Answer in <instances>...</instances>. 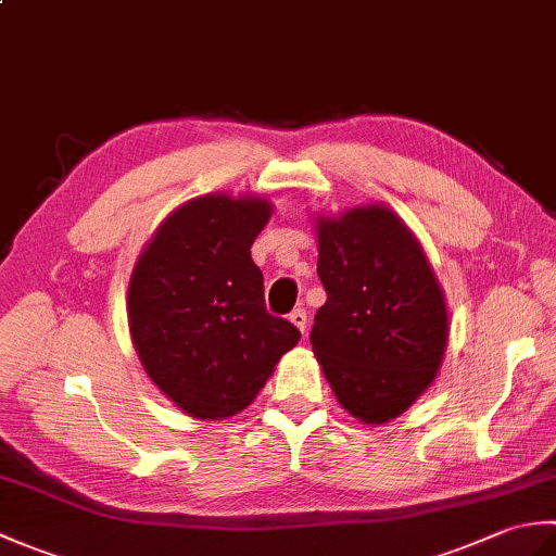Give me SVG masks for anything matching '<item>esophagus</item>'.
I'll use <instances>...</instances> for the list:
<instances>
[{
    "instance_id": "esophagus-1",
    "label": "esophagus",
    "mask_w": 556,
    "mask_h": 556,
    "mask_svg": "<svg viewBox=\"0 0 556 556\" xmlns=\"http://www.w3.org/2000/svg\"><path fill=\"white\" fill-rule=\"evenodd\" d=\"M289 320H291L293 325H296V327L301 329V332H305V327H308V313H305L303 308H296V311H293V313L289 315Z\"/></svg>"
}]
</instances>
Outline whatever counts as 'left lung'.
Segmentation results:
<instances>
[{"instance_id":"obj_1","label":"left lung","mask_w":556,"mask_h":556,"mask_svg":"<svg viewBox=\"0 0 556 556\" xmlns=\"http://www.w3.org/2000/svg\"><path fill=\"white\" fill-rule=\"evenodd\" d=\"M317 277L327 301L311 329L313 353L353 418L401 416L440 370L444 291L410 229L384 205L317 217Z\"/></svg>"}]
</instances>
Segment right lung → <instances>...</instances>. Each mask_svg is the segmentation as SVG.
I'll return each instance as SVG.
<instances>
[{
    "label": "right lung",
    "instance_id": "1",
    "mask_svg": "<svg viewBox=\"0 0 556 556\" xmlns=\"http://www.w3.org/2000/svg\"><path fill=\"white\" fill-rule=\"evenodd\" d=\"M267 198L210 193L164 219L128 281V329L160 392L198 420L243 410L301 332L265 311L251 245Z\"/></svg>",
    "mask_w": 556,
    "mask_h": 556
}]
</instances>
